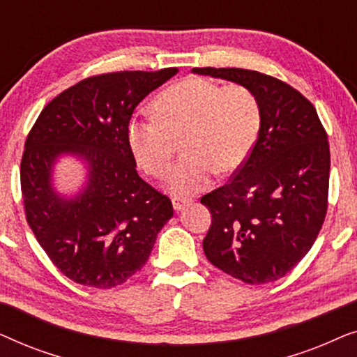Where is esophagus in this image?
Instances as JSON below:
<instances>
[{
  "label": "esophagus",
  "mask_w": 357,
  "mask_h": 357,
  "mask_svg": "<svg viewBox=\"0 0 357 357\" xmlns=\"http://www.w3.org/2000/svg\"><path fill=\"white\" fill-rule=\"evenodd\" d=\"M188 203H190V199H187V198H177V197L172 198V204H174L175 211H182V209L187 206Z\"/></svg>",
  "instance_id": "1"
}]
</instances>
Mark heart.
I'll list each match as a JSON object with an SVG mask.
<instances>
[{
	"mask_svg": "<svg viewBox=\"0 0 357 357\" xmlns=\"http://www.w3.org/2000/svg\"><path fill=\"white\" fill-rule=\"evenodd\" d=\"M260 123V102L248 87H222L193 76L160 92L154 115L131 119L126 138L136 162L153 177L167 172L180 138L185 155L170 170L165 188L190 197L211 183L214 170L232 174L245 162Z\"/></svg>",
	"mask_w": 357,
	"mask_h": 357,
	"instance_id": "obj_1",
	"label": "heart"
}]
</instances>
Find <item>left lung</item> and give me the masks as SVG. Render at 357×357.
I'll use <instances>...</instances> for the list:
<instances>
[{"label":"left lung","instance_id":"8db88e82","mask_svg":"<svg viewBox=\"0 0 357 357\" xmlns=\"http://www.w3.org/2000/svg\"><path fill=\"white\" fill-rule=\"evenodd\" d=\"M245 86L261 123L245 164L204 195L211 227L203 241L214 266L247 284L280 280L307 255L326 214L330 146L315 107L286 82L242 68H193Z\"/></svg>","mask_w":357,"mask_h":357}]
</instances>
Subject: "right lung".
<instances>
[{
    "label": "right lung",
    "mask_w": 357,
    "mask_h": 357,
    "mask_svg": "<svg viewBox=\"0 0 357 357\" xmlns=\"http://www.w3.org/2000/svg\"><path fill=\"white\" fill-rule=\"evenodd\" d=\"M177 73L165 68L87 77L56 96L27 136L21 160L27 222L53 265L77 284H123L144 266L174 216L170 199L136 172L126 130L136 105ZM63 157L86 169L76 194L54 187V165Z\"/></svg>",
    "instance_id": "right-lung-1"
}]
</instances>
